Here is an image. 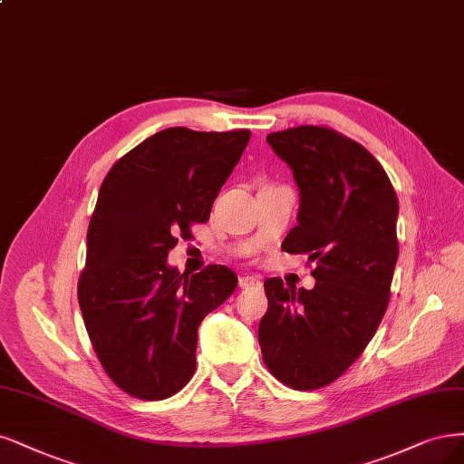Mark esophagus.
Here are the masks:
<instances>
[{
	"instance_id": "obj_1",
	"label": "esophagus",
	"mask_w": 464,
	"mask_h": 464,
	"mask_svg": "<svg viewBox=\"0 0 464 464\" xmlns=\"http://www.w3.org/2000/svg\"><path fill=\"white\" fill-rule=\"evenodd\" d=\"M239 287L242 290H261L263 282L259 276H242L239 278Z\"/></svg>"
}]
</instances>
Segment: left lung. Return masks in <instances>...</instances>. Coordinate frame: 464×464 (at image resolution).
Returning <instances> with one entry per match:
<instances>
[{"instance_id":"8db88e82","label":"left lung","mask_w":464,"mask_h":464,"mask_svg":"<svg viewBox=\"0 0 464 464\" xmlns=\"http://www.w3.org/2000/svg\"><path fill=\"white\" fill-rule=\"evenodd\" d=\"M299 188L297 227L287 253L316 263L314 287L268 278L259 324L263 361L285 386L316 390L340 378L376 334L397 263L395 189L357 141L324 126L266 136Z\"/></svg>"}]
</instances>
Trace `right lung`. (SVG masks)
I'll return each instance as SVG.
<instances>
[{"label": "right lung", "mask_w": 464, "mask_h": 464, "mask_svg": "<svg viewBox=\"0 0 464 464\" xmlns=\"http://www.w3.org/2000/svg\"><path fill=\"white\" fill-rule=\"evenodd\" d=\"M249 136L174 126L119 159L100 188L78 303L95 355L126 393L153 401L180 392L201 321L236 290L225 265L182 275L167 257L177 236L209 220Z\"/></svg>", "instance_id": "obj_1"}]
</instances>
